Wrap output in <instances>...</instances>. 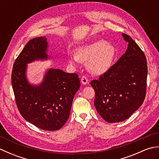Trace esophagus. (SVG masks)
Masks as SVG:
<instances>
[{
	"instance_id": "34e87169",
	"label": "esophagus",
	"mask_w": 159,
	"mask_h": 159,
	"mask_svg": "<svg viewBox=\"0 0 159 159\" xmlns=\"http://www.w3.org/2000/svg\"><path fill=\"white\" fill-rule=\"evenodd\" d=\"M81 83L83 85H86V84L89 83V80L85 76H83L81 77Z\"/></svg>"
}]
</instances>
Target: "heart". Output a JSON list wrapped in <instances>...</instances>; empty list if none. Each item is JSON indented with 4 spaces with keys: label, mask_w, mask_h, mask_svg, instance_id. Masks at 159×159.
Listing matches in <instances>:
<instances>
[{
    "label": "heart",
    "mask_w": 159,
    "mask_h": 159,
    "mask_svg": "<svg viewBox=\"0 0 159 159\" xmlns=\"http://www.w3.org/2000/svg\"><path fill=\"white\" fill-rule=\"evenodd\" d=\"M116 48L104 40H98L77 48L76 56H71V64L88 61L89 68L93 72L102 74L110 68L116 57Z\"/></svg>",
    "instance_id": "b5f03b06"
}]
</instances>
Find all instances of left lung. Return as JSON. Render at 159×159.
Masks as SVG:
<instances>
[{
    "label": "left lung",
    "instance_id": "8db88e82",
    "mask_svg": "<svg viewBox=\"0 0 159 159\" xmlns=\"http://www.w3.org/2000/svg\"><path fill=\"white\" fill-rule=\"evenodd\" d=\"M122 36L128 42L126 52L98 79L90 83L95 91L98 113L109 123L129 118L143 104L146 94V57L129 35Z\"/></svg>",
    "mask_w": 159,
    "mask_h": 159
}]
</instances>
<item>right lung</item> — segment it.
<instances>
[{
	"instance_id": "1",
	"label": "right lung",
	"mask_w": 159,
	"mask_h": 159,
	"mask_svg": "<svg viewBox=\"0 0 159 159\" xmlns=\"http://www.w3.org/2000/svg\"><path fill=\"white\" fill-rule=\"evenodd\" d=\"M46 37L32 39L16 59L11 74L17 107L29 122L45 130L60 129L70 116L74 96L80 87L77 74L50 69L42 83L33 86L26 79V64L46 59Z\"/></svg>"
}]
</instances>
